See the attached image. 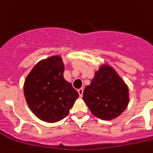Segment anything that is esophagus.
<instances>
[{
    "instance_id": "obj_1",
    "label": "esophagus",
    "mask_w": 153,
    "mask_h": 153,
    "mask_svg": "<svg viewBox=\"0 0 153 153\" xmlns=\"http://www.w3.org/2000/svg\"><path fill=\"white\" fill-rule=\"evenodd\" d=\"M78 93H79V94L80 97H82V96H83V94H84V88H81L79 89H78Z\"/></svg>"
}]
</instances>
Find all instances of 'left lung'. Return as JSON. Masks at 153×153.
Wrapping results in <instances>:
<instances>
[{"instance_id":"left-lung-1","label":"left lung","mask_w":153,"mask_h":153,"mask_svg":"<svg viewBox=\"0 0 153 153\" xmlns=\"http://www.w3.org/2000/svg\"><path fill=\"white\" fill-rule=\"evenodd\" d=\"M83 99L95 117L112 120L127 108L128 88L112 67L103 65L84 88Z\"/></svg>"}]
</instances>
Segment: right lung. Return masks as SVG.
I'll return each mask as SVG.
<instances>
[{"mask_svg":"<svg viewBox=\"0 0 153 153\" xmlns=\"http://www.w3.org/2000/svg\"><path fill=\"white\" fill-rule=\"evenodd\" d=\"M65 65L59 55L38 62L24 84L25 100L33 114L42 121L56 123L68 116L79 98L72 84L64 79Z\"/></svg>","mask_w":153,"mask_h":153,"instance_id":"obj_1","label":"right lung"}]
</instances>
